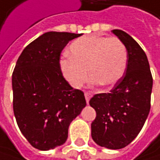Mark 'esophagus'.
Here are the masks:
<instances>
[{
	"label": "esophagus",
	"mask_w": 160,
	"mask_h": 160,
	"mask_svg": "<svg viewBox=\"0 0 160 160\" xmlns=\"http://www.w3.org/2000/svg\"><path fill=\"white\" fill-rule=\"evenodd\" d=\"M84 95H85V99H86L87 103H89V101H90V99H91V97H92V93L89 92H85Z\"/></svg>",
	"instance_id": "1"
}]
</instances>
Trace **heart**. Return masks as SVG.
I'll list each match as a JSON object with an SVG mask.
<instances>
[{
  "mask_svg": "<svg viewBox=\"0 0 160 160\" xmlns=\"http://www.w3.org/2000/svg\"><path fill=\"white\" fill-rule=\"evenodd\" d=\"M62 58L60 69L66 80L76 89L88 79L92 84L112 87L122 78L127 65V49L117 37L90 36L75 40Z\"/></svg>",
  "mask_w": 160,
  "mask_h": 160,
  "instance_id": "heart-1",
  "label": "heart"
}]
</instances>
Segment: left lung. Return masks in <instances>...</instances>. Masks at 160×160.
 Wrapping results in <instances>:
<instances>
[{
	"label": "left lung",
	"instance_id": "left-lung-1",
	"mask_svg": "<svg viewBox=\"0 0 160 160\" xmlns=\"http://www.w3.org/2000/svg\"><path fill=\"white\" fill-rule=\"evenodd\" d=\"M112 32L126 47L127 67L109 93L95 94L90 100L96 111L92 138L101 147L120 149L137 138L148 118L153 79L147 55L138 42L122 30Z\"/></svg>",
	"mask_w": 160,
	"mask_h": 160
}]
</instances>
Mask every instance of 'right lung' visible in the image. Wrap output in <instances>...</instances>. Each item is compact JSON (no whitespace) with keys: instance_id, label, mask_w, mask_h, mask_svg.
<instances>
[{"instance_id":"1","label":"right lung","mask_w":160,"mask_h":160,"mask_svg":"<svg viewBox=\"0 0 160 160\" xmlns=\"http://www.w3.org/2000/svg\"><path fill=\"white\" fill-rule=\"evenodd\" d=\"M81 34L48 32L20 55L12 77L13 112L27 141L39 150L63 145L70 123L86 106L84 93L73 89L60 69V54Z\"/></svg>"}]
</instances>
